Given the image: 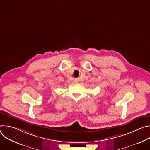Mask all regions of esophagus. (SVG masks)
<instances>
[{"label": "esophagus", "instance_id": "1", "mask_svg": "<svg viewBox=\"0 0 150 150\" xmlns=\"http://www.w3.org/2000/svg\"><path fill=\"white\" fill-rule=\"evenodd\" d=\"M74 82H75V83H77V82H78V81H77L76 79H75V80H74Z\"/></svg>", "mask_w": 150, "mask_h": 150}]
</instances>
